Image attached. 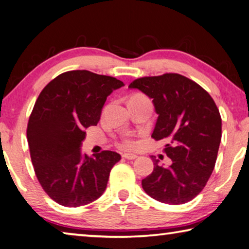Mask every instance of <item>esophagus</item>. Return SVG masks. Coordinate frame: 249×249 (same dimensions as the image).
Instances as JSON below:
<instances>
[{
    "label": "esophagus",
    "mask_w": 249,
    "mask_h": 249,
    "mask_svg": "<svg viewBox=\"0 0 249 249\" xmlns=\"http://www.w3.org/2000/svg\"><path fill=\"white\" fill-rule=\"evenodd\" d=\"M122 157L125 158V159H128V160H134V159L137 158V156L134 155V154H123V155H122Z\"/></svg>",
    "instance_id": "1"
}]
</instances>
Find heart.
I'll return each mask as SVG.
<instances>
[{
	"mask_svg": "<svg viewBox=\"0 0 249 249\" xmlns=\"http://www.w3.org/2000/svg\"><path fill=\"white\" fill-rule=\"evenodd\" d=\"M123 149H134L136 147V142L132 137H125L120 145Z\"/></svg>",
	"mask_w": 249,
	"mask_h": 249,
	"instance_id": "b5f03b06",
	"label": "heart"
}]
</instances>
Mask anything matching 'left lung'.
<instances>
[{"label":"left lung","instance_id":"obj_1","mask_svg":"<svg viewBox=\"0 0 249 249\" xmlns=\"http://www.w3.org/2000/svg\"><path fill=\"white\" fill-rule=\"evenodd\" d=\"M153 99L157 122L151 137L165 140L171 165L153 157L154 170L142 180L144 191L167 204H183L203 190L212 175L222 137V119L203 88L179 73L138 78L129 84Z\"/></svg>","mask_w":249,"mask_h":249}]
</instances>
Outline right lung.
Wrapping results in <instances>:
<instances>
[{
	"label": "right lung",
	"instance_id": "obj_1",
	"mask_svg": "<svg viewBox=\"0 0 249 249\" xmlns=\"http://www.w3.org/2000/svg\"><path fill=\"white\" fill-rule=\"evenodd\" d=\"M124 83L88 70L67 71L37 98L27 124L35 175L50 199L64 206L86 205L103 195L121 156L103 150L89 157L80 146L84 128L99 123L107 96Z\"/></svg>",
	"mask_w": 249,
	"mask_h": 249
}]
</instances>
